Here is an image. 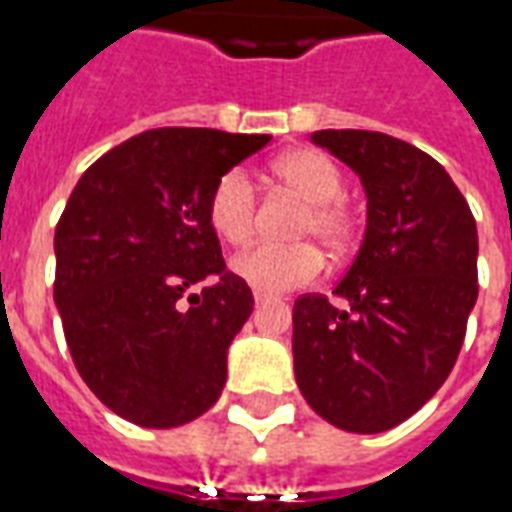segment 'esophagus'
<instances>
[{"label": "esophagus", "mask_w": 512, "mask_h": 512, "mask_svg": "<svg viewBox=\"0 0 512 512\" xmlns=\"http://www.w3.org/2000/svg\"><path fill=\"white\" fill-rule=\"evenodd\" d=\"M255 301L257 304H266V301H274V296H271V293H260V290H255Z\"/></svg>", "instance_id": "34e87169"}]
</instances>
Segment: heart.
<instances>
[{"mask_svg":"<svg viewBox=\"0 0 512 512\" xmlns=\"http://www.w3.org/2000/svg\"><path fill=\"white\" fill-rule=\"evenodd\" d=\"M277 183L307 202L296 224L299 238L321 241L332 255L351 252L359 235V219L345 202V178L340 167L321 150H293L271 164ZM208 222L224 244L244 246L255 235L257 189L244 169H227L213 183L208 197ZM321 249L310 241L299 244H257L233 260V271L260 293L310 285L321 274Z\"/></svg>","mask_w":512,"mask_h":512,"instance_id":"1","label":"heart"}]
</instances>
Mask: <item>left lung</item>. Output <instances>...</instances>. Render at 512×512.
I'll return each mask as SVG.
<instances>
[{"mask_svg": "<svg viewBox=\"0 0 512 512\" xmlns=\"http://www.w3.org/2000/svg\"><path fill=\"white\" fill-rule=\"evenodd\" d=\"M359 172L367 230L337 288L293 304V367L334 428L381 433L447 381L477 301V224L436 158L378 131H315Z\"/></svg>", "mask_w": 512, "mask_h": 512, "instance_id": "8db88e82", "label": "left lung"}]
</instances>
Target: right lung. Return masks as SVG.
<instances>
[{
	"instance_id": "right-lung-1",
	"label": "right lung",
	"mask_w": 512,
	"mask_h": 512,
	"mask_svg": "<svg viewBox=\"0 0 512 512\" xmlns=\"http://www.w3.org/2000/svg\"><path fill=\"white\" fill-rule=\"evenodd\" d=\"M268 139L150 128L84 172L57 222L54 301L73 365L139 428L186 425L222 395L255 299L224 266L208 197Z\"/></svg>"
}]
</instances>
